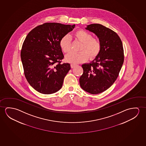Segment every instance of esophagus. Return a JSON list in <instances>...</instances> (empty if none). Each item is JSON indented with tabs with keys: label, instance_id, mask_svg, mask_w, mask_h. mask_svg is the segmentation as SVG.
Masks as SVG:
<instances>
[{
	"label": "esophagus",
	"instance_id": "obj_1",
	"mask_svg": "<svg viewBox=\"0 0 146 146\" xmlns=\"http://www.w3.org/2000/svg\"><path fill=\"white\" fill-rule=\"evenodd\" d=\"M70 66H71V68H73L75 67L76 65H75V64H71L70 65Z\"/></svg>",
	"mask_w": 146,
	"mask_h": 146
}]
</instances>
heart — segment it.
Listing matches in <instances>:
<instances>
[{"label": "heart", "mask_w": 146, "mask_h": 146, "mask_svg": "<svg viewBox=\"0 0 146 146\" xmlns=\"http://www.w3.org/2000/svg\"><path fill=\"white\" fill-rule=\"evenodd\" d=\"M74 38L81 43L79 52H71L65 56V61L74 64L83 63L96 58L101 52V43L98 38L92 37L91 34L83 29L77 30L73 34ZM60 46L62 52L67 53L71 46V40L69 36L66 35L60 41Z\"/></svg>", "instance_id": "1"}]
</instances>
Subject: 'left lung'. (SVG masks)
I'll return each mask as SVG.
<instances>
[{
    "instance_id": "left-lung-1",
    "label": "left lung",
    "mask_w": 146,
    "mask_h": 146,
    "mask_svg": "<svg viewBox=\"0 0 146 146\" xmlns=\"http://www.w3.org/2000/svg\"><path fill=\"white\" fill-rule=\"evenodd\" d=\"M86 29L98 37L102 47L92 63L82 65L83 73L79 83L86 92L99 94L110 88L118 76L123 64V47L118 34L103 25L92 24Z\"/></svg>"
}]
</instances>
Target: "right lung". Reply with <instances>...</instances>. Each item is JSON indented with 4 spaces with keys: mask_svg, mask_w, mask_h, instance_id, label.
<instances>
[{
    "mask_svg": "<svg viewBox=\"0 0 146 146\" xmlns=\"http://www.w3.org/2000/svg\"><path fill=\"white\" fill-rule=\"evenodd\" d=\"M75 25L45 23L32 30L25 38L21 52L25 76L34 89L43 94L58 92L71 69L60 46L63 36Z\"/></svg>",
    "mask_w": 146,
    "mask_h": 146,
    "instance_id": "1",
    "label": "right lung"
}]
</instances>
